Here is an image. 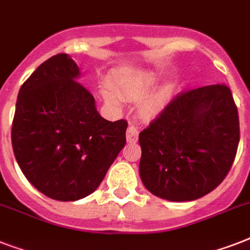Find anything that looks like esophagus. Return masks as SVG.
<instances>
[{
    "mask_svg": "<svg viewBox=\"0 0 250 250\" xmlns=\"http://www.w3.org/2000/svg\"><path fill=\"white\" fill-rule=\"evenodd\" d=\"M125 136H127V141L128 143H136L137 139H139V128L135 125H128Z\"/></svg>",
    "mask_w": 250,
    "mask_h": 250,
    "instance_id": "34e87169",
    "label": "esophagus"
}]
</instances>
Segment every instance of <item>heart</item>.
I'll return each instance as SVG.
<instances>
[{"label":"heart","instance_id":"heart-1","mask_svg":"<svg viewBox=\"0 0 250 250\" xmlns=\"http://www.w3.org/2000/svg\"><path fill=\"white\" fill-rule=\"evenodd\" d=\"M156 83L154 76L149 74H141V75H131V76H115L111 83H110L111 89L104 88L101 90V97L104 101L110 106L118 107L121 106V97L129 98V100H141L149 93L152 86ZM160 101L154 97L146 98L141 102L140 113L143 117L150 118L156 115L160 110Z\"/></svg>","mask_w":250,"mask_h":250}]
</instances>
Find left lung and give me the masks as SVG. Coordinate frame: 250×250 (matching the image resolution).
Wrapping results in <instances>:
<instances>
[{
    "label": "left lung",
    "instance_id": "obj_1",
    "mask_svg": "<svg viewBox=\"0 0 250 250\" xmlns=\"http://www.w3.org/2000/svg\"><path fill=\"white\" fill-rule=\"evenodd\" d=\"M239 140V113L229 86L182 92L139 135L140 178L157 197L197 200L227 176Z\"/></svg>",
    "mask_w": 250,
    "mask_h": 250
}]
</instances>
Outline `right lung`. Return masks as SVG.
<instances>
[{
    "mask_svg": "<svg viewBox=\"0 0 250 250\" xmlns=\"http://www.w3.org/2000/svg\"><path fill=\"white\" fill-rule=\"evenodd\" d=\"M79 74L64 53L41 63L21 86L11 128L21 172L58 201L94 192L125 145L127 121L104 119Z\"/></svg>",
    "mask_w": 250,
    "mask_h": 250,
    "instance_id": "1",
    "label": "right lung"
}]
</instances>
